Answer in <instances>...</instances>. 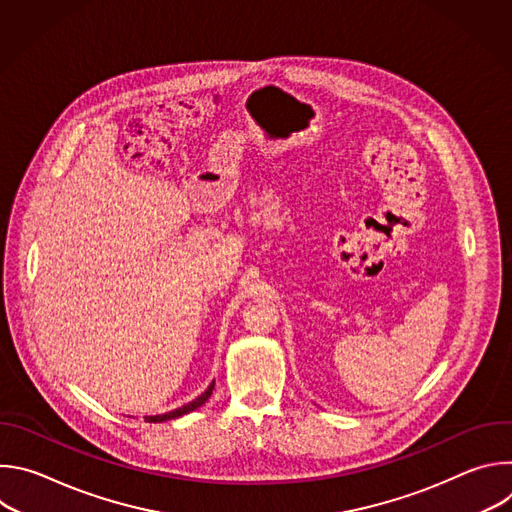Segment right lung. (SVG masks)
Returning a JSON list of instances; mask_svg holds the SVG:
<instances>
[{"label":"right lung","instance_id":"right-lung-1","mask_svg":"<svg viewBox=\"0 0 512 512\" xmlns=\"http://www.w3.org/2000/svg\"><path fill=\"white\" fill-rule=\"evenodd\" d=\"M212 389H214V381H212V383L208 385V389H206L202 395H198L194 401H190V403H186V405H182V407H178V409H174V411L162 413V415H148V417H145V421H150V423H162V421H170V419L182 417V415H186V413L198 409L200 405H204V403L208 401V397L212 395Z\"/></svg>","mask_w":512,"mask_h":512}]
</instances>
